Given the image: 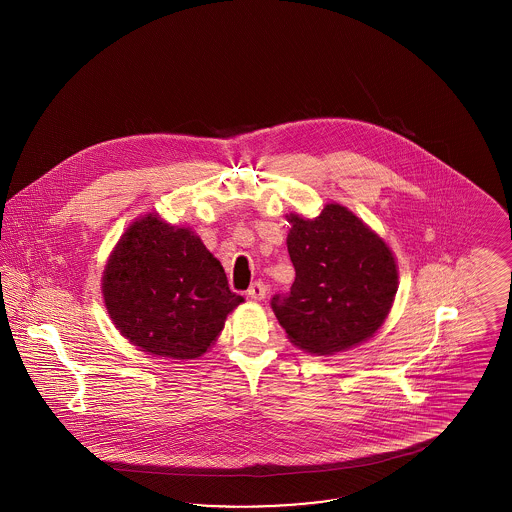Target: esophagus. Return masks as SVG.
<instances>
[{
    "mask_svg": "<svg viewBox=\"0 0 512 512\" xmlns=\"http://www.w3.org/2000/svg\"><path fill=\"white\" fill-rule=\"evenodd\" d=\"M267 292V286H265L263 282H255V284H251V288L247 290V297L253 299V301H261V299L267 297Z\"/></svg>",
    "mask_w": 512,
    "mask_h": 512,
    "instance_id": "esophagus-1",
    "label": "esophagus"
}]
</instances>
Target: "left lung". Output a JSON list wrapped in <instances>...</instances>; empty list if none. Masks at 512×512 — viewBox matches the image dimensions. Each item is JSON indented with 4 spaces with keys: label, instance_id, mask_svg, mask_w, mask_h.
Wrapping results in <instances>:
<instances>
[{
    "label": "left lung",
    "instance_id": "8db88e82",
    "mask_svg": "<svg viewBox=\"0 0 512 512\" xmlns=\"http://www.w3.org/2000/svg\"><path fill=\"white\" fill-rule=\"evenodd\" d=\"M290 292L276 293L272 311L301 349L332 355L368 340L388 317L397 292L390 247L338 203L313 220L290 215Z\"/></svg>",
    "mask_w": 512,
    "mask_h": 512
}]
</instances>
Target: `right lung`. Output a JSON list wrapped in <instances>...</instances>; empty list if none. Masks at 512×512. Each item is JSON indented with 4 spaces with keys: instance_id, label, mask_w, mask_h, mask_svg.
Returning <instances> with one entry per match:
<instances>
[{
    "instance_id": "add662e5",
    "label": "right lung",
    "mask_w": 512,
    "mask_h": 512,
    "mask_svg": "<svg viewBox=\"0 0 512 512\" xmlns=\"http://www.w3.org/2000/svg\"><path fill=\"white\" fill-rule=\"evenodd\" d=\"M103 297L122 336L172 359L203 355L244 301L194 232L155 215L124 232L103 272Z\"/></svg>"
}]
</instances>
